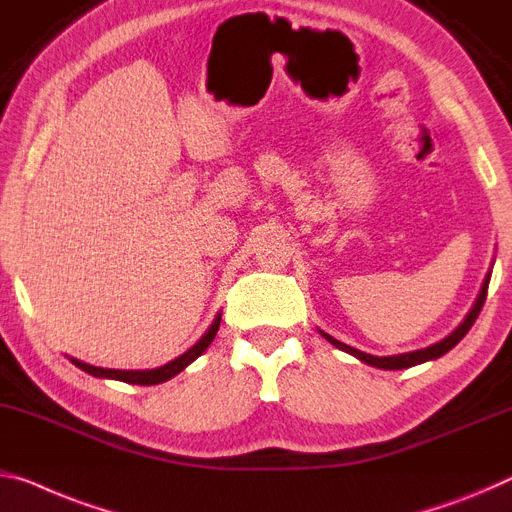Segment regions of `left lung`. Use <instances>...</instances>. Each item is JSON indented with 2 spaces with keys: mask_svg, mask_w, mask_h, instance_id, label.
Segmentation results:
<instances>
[{
  "mask_svg": "<svg viewBox=\"0 0 512 512\" xmlns=\"http://www.w3.org/2000/svg\"><path fill=\"white\" fill-rule=\"evenodd\" d=\"M490 275H492V269L485 273L483 278V285H481V291H478V296L474 300L472 310L467 312L465 319L460 321V326L451 332V335H446L444 339H440L437 344H431L426 348H419V351H410V353H399V355H371V353H364L360 351V348H353L348 346L344 342H339V339H335L332 335H328V332H321V337L326 339V342H330L335 348H339V351H344L348 355H353V358H358L360 362L369 364V367H376V369H385V371H394V369H410L415 367V364H421V362H431V360H437L442 358L444 353H449L453 346H456L462 337L467 335L469 328L474 326L476 316L478 312H481V307L485 303V296H488V285H490Z\"/></svg>",
  "mask_w": 512,
  "mask_h": 512,
  "instance_id": "obj_1",
  "label": "left lung"
}]
</instances>
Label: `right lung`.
<instances>
[{"instance_id":"add662e5","label":"right lung","mask_w":512,"mask_h":512,"mask_svg":"<svg viewBox=\"0 0 512 512\" xmlns=\"http://www.w3.org/2000/svg\"><path fill=\"white\" fill-rule=\"evenodd\" d=\"M218 326H221V312L214 316L212 326L205 330V335H202L196 344H193L189 351L182 353L180 358L166 362L164 367H157V369H104V367H95V364H88V362H81L77 358H70V362L79 367L81 371L91 373L95 378H107V380H120V383H132V385H159V383H166V380L175 378L177 373L184 371L186 367L193 360H198L202 353L207 351V346L214 342Z\"/></svg>"}]
</instances>
